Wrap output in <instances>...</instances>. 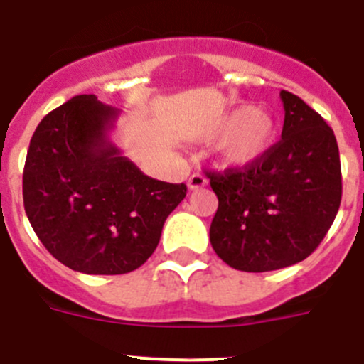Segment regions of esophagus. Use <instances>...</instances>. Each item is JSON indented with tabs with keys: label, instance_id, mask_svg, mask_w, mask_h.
<instances>
[{
	"label": "esophagus",
	"instance_id": "esophagus-1",
	"mask_svg": "<svg viewBox=\"0 0 364 364\" xmlns=\"http://www.w3.org/2000/svg\"><path fill=\"white\" fill-rule=\"evenodd\" d=\"M204 186H208V178H205V175H202V173H193L191 176H189L188 180V188L191 189H200L204 188Z\"/></svg>",
	"mask_w": 364,
	"mask_h": 364
}]
</instances>
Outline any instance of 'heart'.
<instances>
[{"label":"heart","mask_w":364,"mask_h":364,"mask_svg":"<svg viewBox=\"0 0 364 364\" xmlns=\"http://www.w3.org/2000/svg\"><path fill=\"white\" fill-rule=\"evenodd\" d=\"M211 139H220L216 153L223 164L245 169L262 162L274 149L278 122L267 109L242 105L220 119Z\"/></svg>","instance_id":"heart-1"}]
</instances>
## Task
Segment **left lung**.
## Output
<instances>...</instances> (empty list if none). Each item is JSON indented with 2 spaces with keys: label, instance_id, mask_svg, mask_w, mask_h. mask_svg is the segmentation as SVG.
Instances as JSON below:
<instances>
[{
  "label": "left lung",
  "instance_id": "obj_1",
  "mask_svg": "<svg viewBox=\"0 0 364 364\" xmlns=\"http://www.w3.org/2000/svg\"><path fill=\"white\" fill-rule=\"evenodd\" d=\"M279 97L285 121L274 149L251 168L209 175L218 196L209 240L238 271H278L311 256L341 204L334 132L298 95Z\"/></svg>",
  "mask_w": 364,
  "mask_h": 364
}]
</instances>
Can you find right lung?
<instances>
[{
    "instance_id": "right-lung-1",
    "label": "right lung",
    "mask_w": 364,
    "mask_h": 364,
    "mask_svg": "<svg viewBox=\"0 0 364 364\" xmlns=\"http://www.w3.org/2000/svg\"><path fill=\"white\" fill-rule=\"evenodd\" d=\"M121 112L75 95L39 122L23 171V202L50 255L85 274H126L159 245L186 184L144 175L112 142Z\"/></svg>"
}]
</instances>
